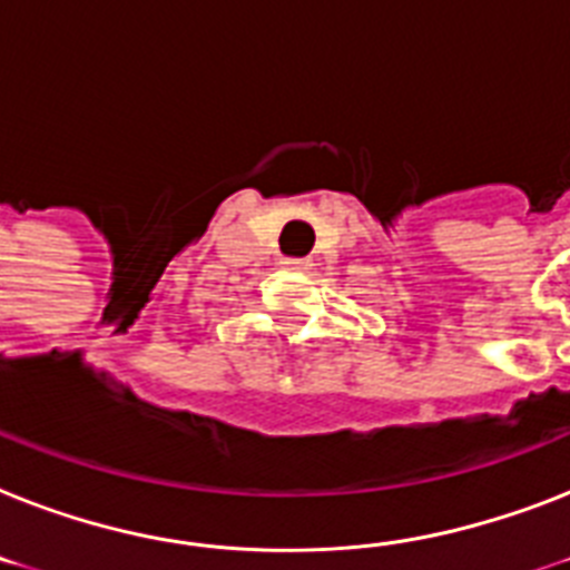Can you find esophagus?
Masks as SVG:
<instances>
[{
	"label": "esophagus",
	"mask_w": 570,
	"mask_h": 570,
	"mask_svg": "<svg viewBox=\"0 0 570 570\" xmlns=\"http://www.w3.org/2000/svg\"><path fill=\"white\" fill-rule=\"evenodd\" d=\"M281 266H286V269H307L309 261H295V257H284V261H281Z\"/></svg>",
	"instance_id": "esophagus-1"
}]
</instances>
